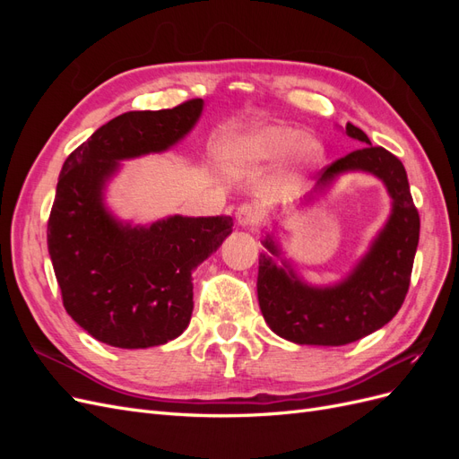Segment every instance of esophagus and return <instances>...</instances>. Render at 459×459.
<instances>
[{"label": "esophagus", "instance_id": "esophagus-1", "mask_svg": "<svg viewBox=\"0 0 459 459\" xmlns=\"http://www.w3.org/2000/svg\"><path fill=\"white\" fill-rule=\"evenodd\" d=\"M235 218H238V224L243 226V228L255 226L256 220H258L256 208L251 206V204H241V206L238 208V212H235Z\"/></svg>", "mask_w": 459, "mask_h": 459}]
</instances>
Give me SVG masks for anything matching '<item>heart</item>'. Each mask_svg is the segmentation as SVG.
<instances>
[{
	"label": "heart",
	"mask_w": 459,
	"mask_h": 459,
	"mask_svg": "<svg viewBox=\"0 0 459 459\" xmlns=\"http://www.w3.org/2000/svg\"><path fill=\"white\" fill-rule=\"evenodd\" d=\"M324 155V147L316 137L289 124H258L233 132L218 147L220 164L228 172L255 170L285 157L287 174H300L317 169Z\"/></svg>",
	"instance_id": "b5f03b06"
}]
</instances>
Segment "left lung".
Segmentation results:
<instances>
[{
  "label": "left lung",
  "mask_w": 459,
  "mask_h": 459,
  "mask_svg": "<svg viewBox=\"0 0 459 459\" xmlns=\"http://www.w3.org/2000/svg\"><path fill=\"white\" fill-rule=\"evenodd\" d=\"M346 135L366 143L319 172L302 204L314 203L342 174L366 172L379 178L393 208L368 253L339 283L316 287L295 273L273 233L264 238L268 253L258 258V304L270 329L290 342L341 346L362 339L391 322L406 299L413 256L420 243V214L408 176L393 152L373 147L369 137L346 124ZM275 257L282 260L280 267Z\"/></svg>",
  "instance_id": "obj_1"
}]
</instances>
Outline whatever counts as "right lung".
<instances>
[{
    "label": "right lung",
    "instance_id": "add662e5",
    "mask_svg": "<svg viewBox=\"0 0 459 459\" xmlns=\"http://www.w3.org/2000/svg\"><path fill=\"white\" fill-rule=\"evenodd\" d=\"M203 100L132 110L95 130L63 164L48 221V251L65 310L117 349H149L182 335L193 312L191 273L233 231L231 216H169L149 226L105 204L120 160L162 152L193 130Z\"/></svg>",
    "mask_w": 459,
    "mask_h": 459
}]
</instances>
